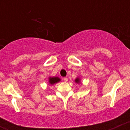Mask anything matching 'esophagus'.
Returning <instances> with one entry per match:
<instances>
[{"instance_id": "34e87169", "label": "esophagus", "mask_w": 130, "mask_h": 130, "mask_svg": "<svg viewBox=\"0 0 130 130\" xmlns=\"http://www.w3.org/2000/svg\"><path fill=\"white\" fill-rule=\"evenodd\" d=\"M63 80H64V81L65 82V83H67V82L68 81V79L67 78V77H64V78H63Z\"/></svg>"}]
</instances>
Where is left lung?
<instances>
[{"label": "left lung", "mask_w": 130, "mask_h": 130, "mask_svg": "<svg viewBox=\"0 0 130 130\" xmlns=\"http://www.w3.org/2000/svg\"><path fill=\"white\" fill-rule=\"evenodd\" d=\"M74 81H75V83H76L77 84H79V83H80V78H79V77H77V78Z\"/></svg>", "instance_id": "8db88e82"}]
</instances>
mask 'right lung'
<instances>
[{
    "label": "right lung",
    "instance_id": "1",
    "mask_svg": "<svg viewBox=\"0 0 130 130\" xmlns=\"http://www.w3.org/2000/svg\"><path fill=\"white\" fill-rule=\"evenodd\" d=\"M60 80V79L58 77H51L49 78V83L51 85H53L56 83H58Z\"/></svg>",
    "mask_w": 130,
    "mask_h": 130
}]
</instances>
